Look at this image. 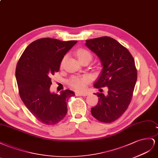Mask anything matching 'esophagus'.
<instances>
[{"label":"esophagus","mask_w":158,"mask_h":158,"mask_svg":"<svg viewBox=\"0 0 158 158\" xmlns=\"http://www.w3.org/2000/svg\"><path fill=\"white\" fill-rule=\"evenodd\" d=\"M75 94L77 96H87V93H78V92L75 93Z\"/></svg>","instance_id":"obj_1"}]
</instances>
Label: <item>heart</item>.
<instances>
[{
  "instance_id": "heart-1",
  "label": "heart",
  "mask_w": 158,
  "mask_h": 158,
  "mask_svg": "<svg viewBox=\"0 0 158 158\" xmlns=\"http://www.w3.org/2000/svg\"><path fill=\"white\" fill-rule=\"evenodd\" d=\"M77 56L79 61L89 58L91 60V53L85 49H79L77 52ZM90 82V78L87 76L83 77H75L73 78L70 81L71 86L78 91H81L87 87V84Z\"/></svg>"
}]
</instances>
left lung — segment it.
Returning <instances> with one entry per match:
<instances>
[{
    "label": "left lung",
    "mask_w": 158,
    "mask_h": 158,
    "mask_svg": "<svg viewBox=\"0 0 158 158\" xmlns=\"http://www.w3.org/2000/svg\"><path fill=\"white\" fill-rule=\"evenodd\" d=\"M85 46L96 54L102 66L94 87L99 91L101 87L108 88L106 95L97 94L98 102L91 108V114L102 123H110L124 114L131 101L137 80L134 60L127 48L110 37L86 40Z\"/></svg>",
    "instance_id": "obj_1"
}]
</instances>
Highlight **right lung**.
<instances>
[{
  "mask_svg": "<svg viewBox=\"0 0 158 158\" xmlns=\"http://www.w3.org/2000/svg\"><path fill=\"white\" fill-rule=\"evenodd\" d=\"M77 41L63 42L42 38L27 46L18 62L16 79L22 101L43 124L54 125L67 112V101L75 93L69 89L60 94L51 92L52 76L60 70L64 56Z\"/></svg>",
  "mask_w": 158,
  "mask_h": 158,
  "instance_id": "obj_1",
  "label": "right lung"
}]
</instances>
